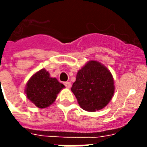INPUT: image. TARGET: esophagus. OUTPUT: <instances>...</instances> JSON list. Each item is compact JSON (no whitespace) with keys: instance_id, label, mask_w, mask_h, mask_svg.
<instances>
[{"instance_id":"1","label":"esophagus","mask_w":147,"mask_h":147,"mask_svg":"<svg viewBox=\"0 0 147 147\" xmlns=\"http://www.w3.org/2000/svg\"><path fill=\"white\" fill-rule=\"evenodd\" d=\"M64 84H65V86H66L67 88H68V89H69V88H71V84L70 82H65Z\"/></svg>"}]
</instances>
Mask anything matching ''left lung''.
<instances>
[{
    "label": "left lung",
    "mask_w": 147,
    "mask_h": 147,
    "mask_svg": "<svg viewBox=\"0 0 147 147\" xmlns=\"http://www.w3.org/2000/svg\"><path fill=\"white\" fill-rule=\"evenodd\" d=\"M71 90L79 106L86 111H96L107 106L115 93L111 71L96 61H90L78 71Z\"/></svg>",
    "instance_id": "obj_1"
}]
</instances>
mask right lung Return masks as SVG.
Returning a JSON list of instances; mask_svg holds the SVG:
<instances>
[{
    "label": "right lung",
    "instance_id": "right-lung-1",
    "mask_svg": "<svg viewBox=\"0 0 147 147\" xmlns=\"http://www.w3.org/2000/svg\"><path fill=\"white\" fill-rule=\"evenodd\" d=\"M65 86L51 78L44 68L32 76L27 82L26 93L27 98L39 108H45L54 103Z\"/></svg>",
    "mask_w": 147,
    "mask_h": 147
}]
</instances>
